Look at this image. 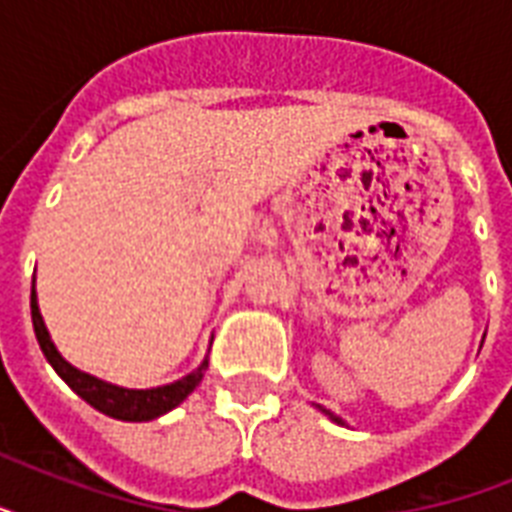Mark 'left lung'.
Returning <instances> with one entry per match:
<instances>
[{"instance_id": "obj_1", "label": "left lung", "mask_w": 512, "mask_h": 512, "mask_svg": "<svg viewBox=\"0 0 512 512\" xmlns=\"http://www.w3.org/2000/svg\"><path fill=\"white\" fill-rule=\"evenodd\" d=\"M316 409H319V412H324V414H327L329 420H332V422H337V425H345V420H342V417H337V414H332V412H329V409H324V406H319V404H316Z\"/></svg>"}]
</instances>
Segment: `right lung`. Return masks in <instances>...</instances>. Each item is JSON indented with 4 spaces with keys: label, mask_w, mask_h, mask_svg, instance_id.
Here are the masks:
<instances>
[{
    "label": "right lung",
    "mask_w": 512,
    "mask_h": 512,
    "mask_svg": "<svg viewBox=\"0 0 512 512\" xmlns=\"http://www.w3.org/2000/svg\"><path fill=\"white\" fill-rule=\"evenodd\" d=\"M31 319H34V332L36 340H39V348H42L44 358L50 361L52 369L60 374V380L66 382L76 396H82L87 404L95 406L98 412L108 414V417H114V420L148 422L172 412L175 406L183 404L185 398L196 390V385L204 380V372H207L209 366V358L204 356V361L193 372H188L180 380L170 382V385H159V388H122V385H114V382L100 380L95 374L76 369L74 364H68L66 358L60 356V350L55 348V342H52L50 332H47L42 311H39L36 281L34 287H31Z\"/></svg>",
    "instance_id": "right-lung-1"
}]
</instances>
